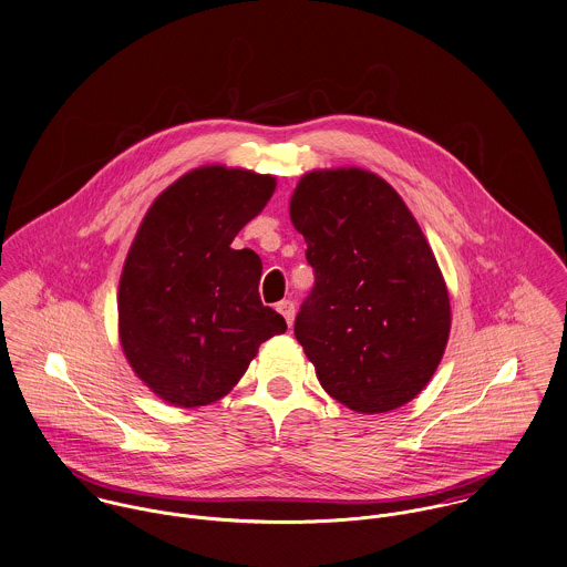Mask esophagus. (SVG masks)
Instances as JSON below:
<instances>
[{
	"instance_id": "1",
	"label": "esophagus",
	"mask_w": 567,
	"mask_h": 567,
	"mask_svg": "<svg viewBox=\"0 0 567 567\" xmlns=\"http://www.w3.org/2000/svg\"><path fill=\"white\" fill-rule=\"evenodd\" d=\"M278 313L282 315L285 319H287V323L291 326L293 323V315H296V305L291 302V300H282V302H278Z\"/></svg>"
}]
</instances>
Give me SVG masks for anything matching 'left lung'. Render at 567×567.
Segmentation results:
<instances>
[{
	"label": "left lung",
	"mask_w": 567,
	"mask_h": 567,
	"mask_svg": "<svg viewBox=\"0 0 567 567\" xmlns=\"http://www.w3.org/2000/svg\"><path fill=\"white\" fill-rule=\"evenodd\" d=\"M289 215L315 271L293 332L321 386L357 413L411 402L450 334L447 289L415 217L357 167L305 174Z\"/></svg>",
	"instance_id": "left-lung-1"
}]
</instances>
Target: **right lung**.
Returning a JSON list of instances; mask_svg holds the SVG:
<instances>
[{
    "instance_id": "1",
    "label": "right lung",
    "mask_w": 567,
    "mask_h": 567,
    "mask_svg": "<svg viewBox=\"0 0 567 567\" xmlns=\"http://www.w3.org/2000/svg\"><path fill=\"white\" fill-rule=\"evenodd\" d=\"M274 189V176L199 167L163 190L138 226L120 280V339L134 374L174 406L224 398L258 346L287 330L260 302L258 254L230 248Z\"/></svg>"
}]
</instances>
